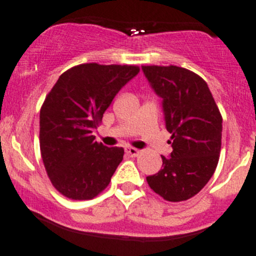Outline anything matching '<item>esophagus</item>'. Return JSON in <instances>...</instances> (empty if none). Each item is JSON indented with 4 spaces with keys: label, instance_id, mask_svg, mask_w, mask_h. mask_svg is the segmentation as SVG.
<instances>
[{
    "label": "esophagus",
    "instance_id": "esophagus-1",
    "mask_svg": "<svg viewBox=\"0 0 256 256\" xmlns=\"http://www.w3.org/2000/svg\"><path fill=\"white\" fill-rule=\"evenodd\" d=\"M125 152L130 157H138V154H140V151L138 148H135V147H126Z\"/></svg>",
    "mask_w": 256,
    "mask_h": 256
}]
</instances>
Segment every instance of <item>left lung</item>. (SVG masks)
<instances>
[{"label": "left lung", "mask_w": 256, "mask_h": 256, "mask_svg": "<svg viewBox=\"0 0 256 256\" xmlns=\"http://www.w3.org/2000/svg\"><path fill=\"white\" fill-rule=\"evenodd\" d=\"M150 85L162 99L172 152L162 168L146 177L154 192L170 202L187 200L213 176L222 147V115L207 82L180 66H142Z\"/></svg>", "instance_id": "1"}]
</instances>
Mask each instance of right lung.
<instances>
[{
  "label": "right lung",
  "instance_id": "right-lung-1",
  "mask_svg": "<svg viewBox=\"0 0 256 256\" xmlns=\"http://www.w3.org/2000/svg\"><path fill=\"white\" fill-rule=\"evenodd\" d=\"M136 66L86 63L64 72L40 114V144L49 180L69 200H92L108 187L122 161V147H106L92 135Z\"/></svg>",
  "mask_w": 256,
  "mask_h": 256
}]
</instances>
